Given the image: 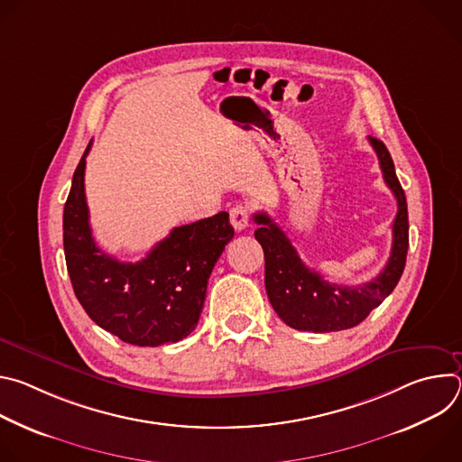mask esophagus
I'll return each instance as SVG.
<instances>
[{
    "label": "esophagus",
    "mask_w": 462,
    "mask_h": 462,
    "mask_svg": "<svg viewBox=\"0 0 462 462\" xmlns=\"http://www.w3.org/2000/svg\"><path fill=\"white\" fill-rule=\"evenodd\" d=\"M248 221H250V210L243 205H237L230 210V223L234 226V230L241 232L248 226Z\"/></svg>",
    "instance_id": "obj_1"
}]
</instances>
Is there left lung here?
<instances>
[{
	"mask_svg": "<svg viewBox=\"0 0 462 462\" xmlns=\"http://www.w3.org/2000/svg\"><path fill=\"white\" fill-rule=\"evenodd\" d=\"M369 143L376 152L383 180L399 205L393 221L391 255L374 280L356 287L325 282L305 265L285 232L267 214L254 216L259 225L254 236L265 252L267 296L278 316L298 331L333 333L358 325L393 292L404 273L410 246L406 195L383 143L373 137Z\"/></svg>",
	"mask_w": 462,
	"mask_h": 462,
	"instance_id": "obj_1",
	"label": "left lung"
}]
</instances>
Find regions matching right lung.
Returning <instances> with one entry per match:
<instances>
[{
	"label": "right lung",
	"mask_w": 462,
	"mask_h": 462,
	"mask_svg": "<svg viewBox=\"0 0 462 462\" xmlns=\"http://www.w3.org/2000/svg\"><path fill=\"white\" fill-rule=\"evenodd\" d=\"M84 152L63 207V250L88 316L125 344L157 347L186 338L199 321L212 269L234 237L226 212L177 226L137 263L102 252L91 234Z\"/></svg>",
	"instance_id": "1"
}]
</instances>
